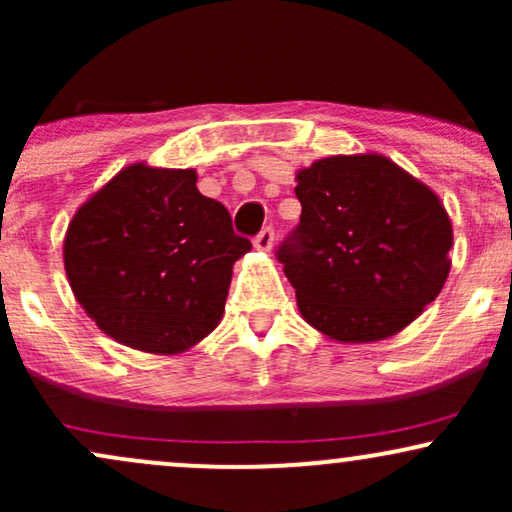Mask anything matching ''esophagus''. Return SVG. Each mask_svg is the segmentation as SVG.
Wrapping results in <instances>:
<instances>
[{
	"instance_id": "34e87169",
	"label": "esophagus",
	"mask_w": 512,
	"mask_h": 512,
	"mask_svg": "<svg viewBox=\"0 0 512 512\" xmlns=\"http://www.w3.org/2000/svg\"><path fill=\"white\" fill-rule=\"evenodd\" d=\"M255 248L262 250V252H269L274 248V231H272V228H262V231L257 233Z\"/></svg>"
}]
</instances>
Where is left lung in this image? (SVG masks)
Wrapping results in <instances>:
<instances>
[{
  "label": "left lung",
  "instance_id": "obj_1",
  "mask_svg": "<svg viewBox=\"0 0 512 512\" xmlns=\"http://www.w3.org/2000/svg\"><path fill=\"white\" fill-rule=\"evenodd\" d=\"M301 223L279 248L303 320L339 344L411 325L450 274L452 223L431 187L383 154L327 156L296 173Z\"/></svg>",
  "mask_w": 512,
  "mask_h": 512
}]
</instances>
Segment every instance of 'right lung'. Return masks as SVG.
Segmentation results:
<instances>
[{"mask_svg": "<svg viewBox=\"0 0 512 512\" xmlns=\"http://www.w3.org/2000/svg\"><path fill=\"white\" fill-rule=\"evenodd\" d=\"M252 248L197 190L195 168H122L64 233L74 298L115 342L173 356L219 327L233 264Z\"/></svg>", "mask_w": 512, "mask_h": 512, "instance_id": "1", "label": "right lung"}]
</instances>
